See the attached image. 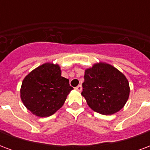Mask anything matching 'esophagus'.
Segmentation results:
<instances>
[{
    "label": "esophagus",
    "mask_w": 150,
    "mask_h": 150,
    "mask_svg": "<svg viewBox=\"0 0 150 150\" xmlns=\"http://www.w3.org/2000/svg\"><path fill=\"white\" fill-rule=\"evenodd\" d=\"M75 89H76V90H77V91H82V89H83V88H82V86H81V85H78V86H77V87H76V88H75Z\"/></svg>",
    "instance_id": "1"
}]
</instances>
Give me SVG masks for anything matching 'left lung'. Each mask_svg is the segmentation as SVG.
<instances>
[{
	"instance_id": "8db88e82",
	"label": "left lung",
	"mask_w": 150,
	"mask_h": 150,
	"mask_svg": "<svg viewBox=\"0 0 150 150\" xmlns=\"http://www.w3.org/2000/svg\"><path fill=\"white\" fill-rule=\"evenodd\" d=\"M129 91L128 79L110 64L100 62L85 71L81 94L96 112L103 115L117 112L126 104Z\"/></svg>"
}]
</instances>
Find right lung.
Masks as SVG:
<instances>
[{"mask_svg":"<svg viewBox=\"0 0 150 150\" xmlns=\"http://www.w3.org/2000/svg\"><path fill=\"white\" fill-rule=\"evenodd\" d=\"M72 89L69 79L61 76L58 64L44 63L25 77L21 99L33 114L46 117L62 107Z\"/></svg>","mask_w":150,"mask_h":150,"instance_id":"add662e5","label":"right lung"}]
</instances>
